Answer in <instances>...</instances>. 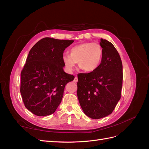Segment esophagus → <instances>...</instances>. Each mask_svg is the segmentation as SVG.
Instances as JSON below:
<instances>
[{
  "label": "esophagus",
  "instance_id": "obj_1",
  "mask_svg": "<svg viewBox=\"0 0 149 149\" xmlns=\"http://www.w3.org/2000/svg\"><path fill=\"white\" fill-rule=\"evenodd\" d=\"M74 81L75 82H77L78 81V79H77V77H75V78H74Z\"/></svg>",
  "mask_w": 149,
  "mask_h": 149
}]
</instances>
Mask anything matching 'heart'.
Wrapping results in <instances>:
<instances>
[{
    "label": "heart",
    "instance_id": "obj_1",
    "mask_svg": "<svg viewBox=\"0 0 149 149\" xmlns=\"http://www.w3.org/2000/svg\"><path fill=\"white\" fill-rule=\"evenodd\" d=\"M103 48L98 42H84L76 45L69 51V55H64L63 63L72 70L76 63L84 72H90L97 69L102 60Z\"/></svg>",
    "mask_w": 149,
    "mask_h": 149
}]
</instances>
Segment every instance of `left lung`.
Returning <instances> with one entry per match:
<instances>
[{"mask_svg": "<svg viewBox=\"0 0 149 149\" xmlns=\"http://www.w3.org/2000/svg\"><path fill=\"white\" fill-rule=\"evenodd\" d=\"M103 57L99 67L77 75V95L86 116L98 119L112 113L121 96L123 74L119 54L113 45L100 39Z\"/></svg>", "mask_w": 149, "mask_h": 149, "instance_id": "obj_1", "label": "left lung"}]
</instances>
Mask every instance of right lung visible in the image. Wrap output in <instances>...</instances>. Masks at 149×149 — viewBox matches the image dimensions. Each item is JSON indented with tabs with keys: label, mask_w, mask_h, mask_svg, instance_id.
Masks as SVG:
<instances>
[{
	"label": "right lung",
	"mask_w": 149,
	"mask_h": 149,
	"mask_svg": "<svg viewBox=\"0 0 149 149\" xmlns=\"http://www.w3.org/2000/svg\"><path fill=\"white\" fill-rule=\"evenodd\" d=\"M73 40L45 37L30 49L21 72L20 93L26 108L37 116L53 113L65 86L74 76L65 73L63 51Z\"/></svg>",
	"instance_id": "obj_1"
}]
</instances>
